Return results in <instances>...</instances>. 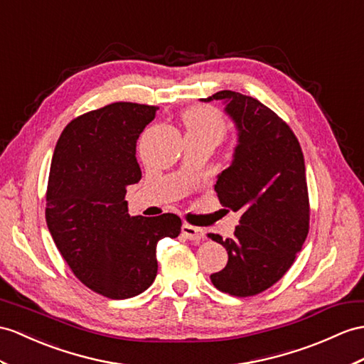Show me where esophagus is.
Returning a JSON list of instances; mask_svg holds the SVG:
<instances>
[{
	"label": "esophagus",
	"instance_id": "1",
	"mask_svg": "<svg viewBox=\"0 0 364 364\" xmlns=\"http://www.w3.org/2000/svg\"><path fill=\"white\" fill-rule=\"evenodd\" d=\"M182 233L185 235V237L190 239V241H200V239L205 237V230L200 227L190 225V224L182 225Z\"/></svg>",
	"mask_w": 364,
	"mask_h": 364
}]
</instances>
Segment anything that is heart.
Instances as JSON below:
<instances>
[{
  "label": "heart",
  "mask_w": 364,
  "mask_h": 364,
  "mask_svg": "<svg viewBox=\"0 0 364 364\" xmlns=\"http://www.w3.org/2000/svg\"><path fill=\"white\" fill-rule=\"evenodd\" d=\"M182 122L188 136L207 137L219 144L227 134L225 119L213 106H194L187 109L182 115Z\"/></svg>",
  "instance_id": "b5f03b06"
}]
</instances>
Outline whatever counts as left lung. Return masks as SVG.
I'll return each instance as SVG.
<instances>
[{
  "label": "left lung",
  "mask_w": 364,
  "mask_h": 364,
  "mask_svg": "<svg viewBox=\"0 0 364 364\" xmlns=\"http://www.w3.org/2000/svg\"><path fill=\"white\" fill-rule=\"evenodd\" d=\"M205 102H227L239 131L235 159L215 185L223 207L241 211L235 236L208 233L228 253L210 279L224 294L247 298L278 282L295 262L310 220L304 156L294 131L259 100L219 91Z\"/></svg>",
  "instance_id": "8db88e82"
}]
</instances>
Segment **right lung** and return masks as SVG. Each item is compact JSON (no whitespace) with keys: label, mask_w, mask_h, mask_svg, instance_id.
<instances>
[{"label":"right lung","mask_w":364,"mask_h":364,"mask_svg":"<svg viewBox=\"0 0 364 364\" xmlns=\"http://www.w3.org/2000/svg\"><path fill=\"white\" fill-rule=\"evenodd\" d=\"M157 106L115 102L70 120L52 156L46 223L75 277L111 299L140 295L157 274L156 247L177 237L173 213L129 216L127 187L141 179L136 157L140 132Z\"/></svg>","instance_id":"right-lung-1"}]
</instances>
